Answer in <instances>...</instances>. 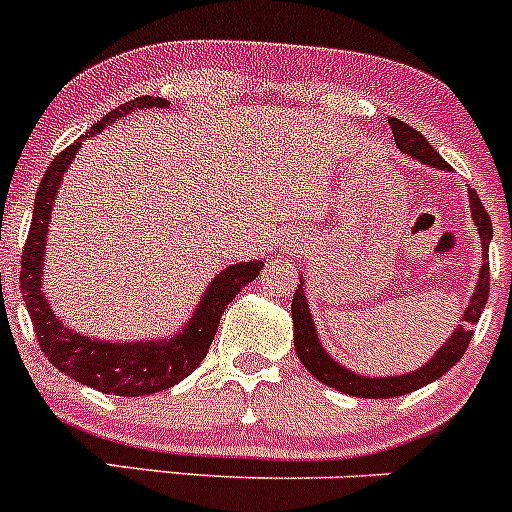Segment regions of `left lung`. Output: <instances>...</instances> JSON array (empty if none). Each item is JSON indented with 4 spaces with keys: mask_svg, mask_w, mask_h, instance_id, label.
Returning <instances> with one entry per match:
<instances>
[{
    "mask_svg": "<svg viewBox=\"0 0 512 512\" xmlns=\"http://www.w3.org/2000/svg\"><path fill=\"white\" fill-rule=\"evenodd\" d=\"M394 133V143L410 158L420 160V163L430 165V168L447 170L450 173V165L440 158L435 148L425 140V135L417 133L415 128H410L402 120L392 118L389 120ZM467 198H470V211H472V223L478 228L480 243H483V266H480L478 274V286L472 291L470 304L465 306L460 316V324L455 326V332L447 337V342L437 349V354H432L430 362L422 364L420 369L407 374H389V377H367V374H357L352 369H347L344 364H339L332 354L326 352L324 344H321L319 334H316L314 319H311L309 301L304 294V281L296 289L294 301H291V319H294V349L299 354L301 364L309 369V374H314L319 382H324L326 387H334L344 394H352V397H364V399H389L399 397V394L415 392V389L425 387V384L435 382L450 367H455L457 362L465 354L467 344L472 339V324H478L480 314L485 309V301H488V289H490V264H488V248L493 241V223L490 216L485 213L480 196L472 188H467Z\"/></svg>",
    "mask_w": 512,
    "mask_h": 512,
    "instance_id": "8db88e82",
    "label": "left lung"
}]
</instances>
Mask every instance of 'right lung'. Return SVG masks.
Listing matches in <instances>:
<instances>
[{
    "label": "right lung",
    "instance_id": "add662e5",
    "mask_svg": "<svg viewBox=\"0 0 512 512\" xmlns=\"http://www.w3.org/2000/svg\"><path fill=\"white\" fill-rule=\"evenodd\" d=\"M168 105L170 102L163 97H135V100L110 110L82 138H77L70 148L62 150L50 163L40 188H37L32 226H29V236L22 251L19 284H22L24 304H27L34 334H37V342H40L45 357L50 359L52 367L65 372L75 382L100 389L105 394H118V397H143V394L163 392V389L183 382L206 357L208 347L216 337L223 309L264 269V261H241V264H231L221 274H216V279L203 291L201 304L196 306L191 319L168 339L113 342V339L85 337V334L75 332L72 326L62 324V319L52 309L50 299L42 289L45 248L47 236H50L52 206H55L60 183L70 163L75 160L77 150L82 148L85 140L95 138L107 125L125 118L128 113Z\"/></svg>",
    "mask_w": 512,
    "mask_h": 512
}]
</instances>
